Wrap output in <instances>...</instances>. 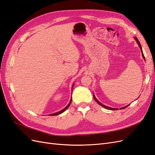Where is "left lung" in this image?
Returning <instances> with one entry per match:
<instances>
[{
    "label": "left lung",
    "mask_w": 155,
    "mask_h": 155,
    "mask_svg": "<svg viewBox=\"0 0 155 155\" xmlns=\"http://www.w3.org/2000/svg\"><path fill=\"white\" fill-rule=\"evenodd\" d=\"M134 39H135V40H136V43H138V46H139V47H140V48L141 49V54H142V57H143V58L144 59V60L145 61V57H144V55H143V51H142V48H141V44H140V41H139V40L138 39V38H137L136 37H134ZM94 99H95V101H96V102L98 103L99 105H101V107H104V108H106V109H108V110H119L118 108H111V107H107V106H105V105H104L103 104H102V103H101L99 101L97 100V99H96V97H95V96L94 95ZM130 104H129V105H127V106H125V107H122V108H120L119 109L120 110H121V109H124V108H127V107H129Z\"/></svg>",
    "instance_id": "8db88e82"
}]
</instances>
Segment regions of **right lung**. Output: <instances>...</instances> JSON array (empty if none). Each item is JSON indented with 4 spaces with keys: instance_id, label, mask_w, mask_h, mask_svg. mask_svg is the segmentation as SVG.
<instances>
[{
    "instance_id": "right-lung-1",
    "label": "right lung",
    "mask_w": 155,
    "mask_h": 155,
    "mask_svg": "<svg viewBox=\"0 0 155 155\" xmlns=\"http://www.w3.org/2000/svg\"><path fill=\"white\" fill-rule=\"evenodd\" d=\"M74 84H73V86H72V90H73V86H74ZM71 101H72V98H71V100H70V101H69V104L67 105V107H65L64 109H62V110H60V111H59V112H56V113H54V114H49V116H57V115H59V114H61V113H63L64 112H65V110H67V109L69 108V106H70L71 103Z\"/></svg>"
}]
</instances>
